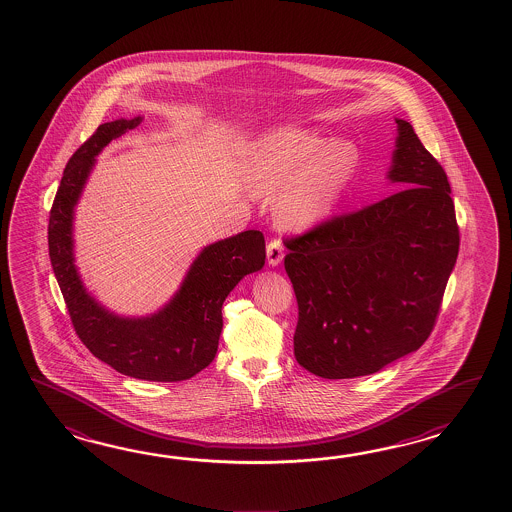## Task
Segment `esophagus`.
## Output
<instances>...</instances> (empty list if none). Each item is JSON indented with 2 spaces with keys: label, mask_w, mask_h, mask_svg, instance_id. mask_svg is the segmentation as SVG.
Listing matches in <instances>:
<instances>
[{
  "label": "esophagus",
  "mask_w": 512,
  "mask_h": 512,
  "mask_svg": "<svg viewBox=\"0 0 512 512\" xmlns=\"http://www.w3.org/2000/svg\"><path fill=\"white\" fill-rule=\"evenodd\" d=\"M267 260H269V265H272V267L282 263L283 245L282 241L278 240V238H271L269 243H267Z\"/></svg>",
  "instance_id": "1"
}]
</instances>
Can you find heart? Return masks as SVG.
<instances>
[{
    "label": "heart",
    "mask_w": 512,
    "mask_h": 512,
    "mask_svg": "<svg viewBox=\"0 0 512 512\" xmlns=\"http://www.w3.org/2000/svg\"><path fill=\"white\" fill-rule=\"evenodd\" d=\"M357 164V150L318 131L282 128L254 152V192L276 201V214L291 229L327 218Z\"/></svg>",
    "instance_id": "heart-1"
}]
</instances>
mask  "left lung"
Returning <instances> with one entry per match:
<instances>
[{
    "label": "left lung",
    "mask_w": 512,
    "mask_h": 512,
    "mask_svg": "<svg viewBox=\"0 0 512 512\" xmlns=\"http://www.w3.org/2000/svg\"><path fill=\"white\" fill-rule=\"evenodd\" d=\"M390 181L403 190L291 238L283 265L298 302L294 357L322 379H353L421 348L459 252L443 166L410 122Z\"/></svg>",
    "instance_id": "1"
}]
</instances>
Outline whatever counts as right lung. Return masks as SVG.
Masks as SVG:
<instances>
[{
    "instance_id": "add662e5",
    "label": "right lung",
    "mask_w": 512,
    "mask_h": 512,
    "mask_svg": "<svg viewBox=\"0 0 512 512\" xmlns=\"http://www.w3.org/2000/svg\"><path fill=\"white\" fill-rule=\"evenodd\" d=\"M139 124L141 117L100 124L71 155L49 214V256L78 338L97 359L133 379L186 381L216 357L223 302L243 276L263 267L265 238L260 230H245L208 245L179 293L155 315L120 318L98 305L75 267L73 208L100 150Z\"/></svg>"
}]
</instances>
